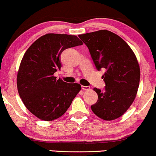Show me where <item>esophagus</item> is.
Masks as SVG:
<instances>
[{
	"mask_svg": "<svg viewBox=\"0 0 156 156\" xmlns=\"http://www.w3.org/2000/svg\"><path fill=\"white\" fill-rule=\"evenodd\" d=\"M81 87H82V89L83 90H89L90 89V87H89V86H84V85H83V86H81Z\"/></svg>",
	"mask_w": 156,
	"mask_h": 156,
	"instance_id": "1",
	"label": "esophagus"
}]
</instances>
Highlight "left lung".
<instances>
[{"label":"left lung","instance_id":"1","mask_svg":"<svg viewBox=\"0 0 156 156\" xmlns=\"http://www.w3.org/2000/svg\"><path fill=\"white\" fill-rule=\"evenodd\" d=\"M78 36L89 49L97 70H106L102 76L104 91L94 88L98 100L92 111L103 120H115L129 108L137 93L140 69L136 56L126 42L107 30Z\"/></svg>","mask_w":156,"mask_h":156}]
</instances>
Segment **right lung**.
<instances>
[{"mask_svg": "<svg viewBox=\"0 0 156 156\" xmlns=\"http://www.w3.org/2000/svg\"><path fill=\"white\" fill-rule=\"evenodd\" d=\"M77 36L48 34L28 48L19 69L17 84L23 103L39 119L50 121L64 114L81 86L57 79L64 50L82 45Z\"/></svg>", "mask_w": 156, "mask_h": 156, "instance_id": "obj_1", "label": "right lung"}]
</instances>
